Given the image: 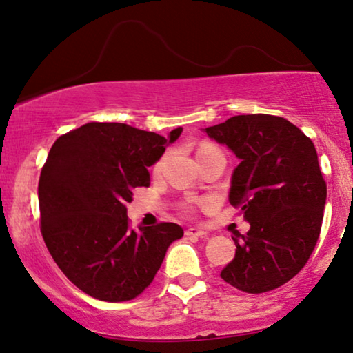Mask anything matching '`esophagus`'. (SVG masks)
<instances>
[{
	"instance_id": "esophagus-1",
	"label": "esophagus",
	"mask_w": 353,
	"mask_h": 353,
	"mask_svg": "<svg viewBox=\"0 0 353 353\" xmlns=\"http://www.w3.org/2000/svg\"><path fill=\"white\" fill-rule=\"evenodd\" d=\"M185 235L188 238H205L206 236V232H203V230H200V228L193 227V228H187Z\"/></svg>"
}]
</instances>
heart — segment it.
I'll list each match as a JSON object with an SVG mask.
<instances>
[{
	"mask_svg": "<svg viewBox=\"0 0 353 353\" xmlns=\"http://www.w3.org/2000/svg\"><path fill=\"white\" fill-rule=\"evenodd\" d=\"M212 150H219V148H217L216 145H212V143H210V142H203L201 145L198 147V155H203V153H208V152H212ZM160 168H161V161L157 163L155 170L158 171ZM198 203H200V201H193V200L185 201V203H183V206H182L183 212L190 214V212H193V210H195V205H198Z\"/></svg>",
	"mask_w": 353,
	"mask_h": 353,
	"instance_id": "obj_1",
	"label": "heart"
}]
</instances>
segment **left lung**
Segmentation results:
<instances>
[{
  "mask_svg": "<svg viewBox=\"0 0 353 353\" xmlns=\"http://www.w3.org/2000/svg\"><path fill=\"white\" fill-rule=\"evenodd\" d=\"M206 134L240 158L228 201L251 225L233 238L235 257L221 278L250 294L280 288L302 270L320 236L326 182L314 142L265 113L232 117Z\"/></svg>",
  "mask_w": 353,
  "mask_h": 353,
  "instance_id": "left-lung-1",
  "label": "left lung"
}]
</instances>
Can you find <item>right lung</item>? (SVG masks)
<instances>
[{
	"label": "right lung",
	"mask_w": 353,
	"mask_h": 353,
	"mask_svg": "<svg viewBox=\"0 0 353 353\" xmlns=\"http://www.w3.org/2000/svg\"><path fill=\"white\" fill-rule=\"evenodd\" d=\"M170 139L125 123H88L62 134L38 183L41 235L73 285L107 302L137 297L155 278L181 225L160 222L134 230L126 216L132 190L150 185Z\"/></svg>",
	"instance_id": "1"
}]
</instances>
